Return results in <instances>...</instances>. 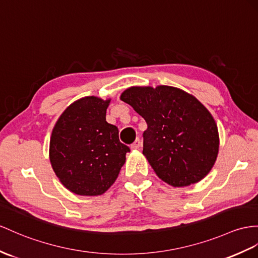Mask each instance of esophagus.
<instances>
[{
    "label": "esophagus",
    "mask_w": 258,
    "mask_h": 258,
    "mask_svg": "<svg viewBox=\"0 0 258 258\" xmlns=\"http://www.w3.org/2000/svg\"><path fill=\"white\" fill-rule=\"evenodd\" d=\"M140 147H141V141H140L139 138H138V139H136V141L133 144H131V149H133V150H139Z\"/></svg>",
    "instance_id": "esophagus-1"
}]
</instances>
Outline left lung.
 Here are the masks:
<instances>
[{
    "label": "left lung",
    "mask_w": 258,
    "mask_h": 258,
    "mask_svg": "<svg viewBox=\"0 0 258 258\" xmlns=\"http://www.w3.org/2000/svg\"><path fill=\"white\" fill-rule=\"evenodd\" d=\"M148 124L143 154L156 175L181 187L202 180L219 151L218 127L205 106L172 86H134L120 96Z\"/></svg>",
    "instance_id": "obj_1"
}]
</instances>
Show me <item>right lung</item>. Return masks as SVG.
<instances>
[{
    "mask_svg": "<svg viewBox=\"0 0 258 258\" xmlns=\"http://www.w3.org/2000/svg\"><path fill=\"white\" fill-rule=\"evenodd\" d=\"M110 99L81 98L62 112L50 139V162L69 190L82 196L104 194L115 183L129 147L106 121Z\"/></svg>",
    "mask_w": 258,
    "mask_h": 258,
    "instance_id": "1",
    "label": "right lung"
}]
</instances>
